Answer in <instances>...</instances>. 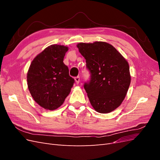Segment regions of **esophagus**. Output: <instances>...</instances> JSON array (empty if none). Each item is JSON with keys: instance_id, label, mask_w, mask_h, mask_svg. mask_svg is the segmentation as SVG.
I'll return each instance as SVG.
<instances>
[{"instance_id": "34e87169", "label": "esophagus", "mask_w": 160, "mask_h": 160, "mask_svg": "<svg viewBox=\"0 0 160 160\" xmlns=\"http://www.w3.org/2000/svg\"><path fill=\"white\" fill-rule=\"evenodd\" d=\"M75 81L76 82V83L78 84L79 83V81H80V77L79 76L75 77Z\"/></svg>"}]
</instances>
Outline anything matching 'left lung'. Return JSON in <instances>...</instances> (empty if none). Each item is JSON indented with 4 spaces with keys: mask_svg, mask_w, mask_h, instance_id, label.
<instances>
[{
    "mask_svg": "<svg viewBox=\"0 0 160 160\" xmlns=\"http://www.w3.org/2000/svg\"><path fill=\"white\" fill-rule=\"evenodd\" d=\"M77 46L90 72V79L84 83V89L91 105L99 113L111 112L122 103L129 89L128 61L108 42H81Z\"/></svg>",
    "mask_w": 160,
    "mask_h": 160,
    "instance_id": "left-lung-1",
    "label": "left lung"
}]
</instances>
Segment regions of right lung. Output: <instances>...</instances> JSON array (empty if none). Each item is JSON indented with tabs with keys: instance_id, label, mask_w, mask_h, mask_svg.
<instances>
[{
	"instance_id": "right-lung-1",
	"label": "right lung",
	"mask_w": 160,
	"mask_h": 160,
	"mask_svg": "<svg viewBox=\"0 0 160 160\" xmlns=\"http://www.w3.org/2000/svg\"><path fill=\"white\" fill-rule=\"evenodd\" d=\"M67 51L68 47L63 45L48 47L33 59L28 69V90L34 100L45 109L59 108L75 83L63 62Z\"/></svg>"
}]
</instances>
